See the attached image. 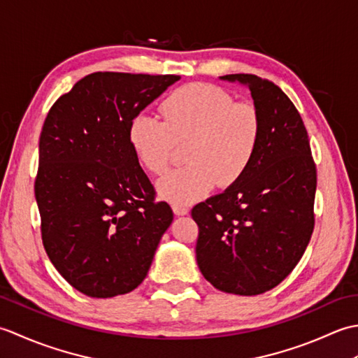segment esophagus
Returning a JSON list of instances; mask_svg holds the SVG:
<instances>
[{
    "label": "esophagus",
    "instance_id": "obj_1",
    "mask_svg": "<svg viewBox=\"0 0 358 358\" xmlns=\"http://www.w3.org/2000/svg\"><path fill=\"white\" fill-rule=\"evenodd\" d=\"M172 210L175 215H187L189 214V209L186 206H183V204H172Z\"/></svg>",
    "mask_w": 358,
    "mask_h": 358
}]
</instances>
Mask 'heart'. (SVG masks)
<instances>
[{
    "instance_id": "heart-1",
    "label": "heart",
    "mask_w": 358,
    "mask_h": 358,
    "mask_svg": "<svg viewBox=\"0 0 358 358\" xmlns=\"http://www.w3.org/2000/svg\"><path fill=\"white\" fill-rule=\"evenodd\" d=\"M163 118L140 112L129 123V144L144 169L163 173L175 143L189 140L181 169L157 183L159 196L173 204H191L212 189L229 187L248 172L262 140V117L254 104L235 103L227 90L192 83L166 96Z\"/></svg>"
}]
</instances>
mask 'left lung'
Wrapping results in <instances>:
<instances>
[{"mask_svg":"<svg viewBox=\"0 0 358 358\" xmlns=\"http://www.w3.org/2000/svg\"><path fill=\"white\" fill-rule=\"evenodd\" d=\"M220 78L249 87L262 140L237 183L192 209L196 263L218 291L258 295L280 285L305 254L314 231L317 171L306 127L283 90L250 73Z\"/></svg>","mask_w":358,"mask_h":358,"instance_id":"1","label":"left lung"}]
</instances>
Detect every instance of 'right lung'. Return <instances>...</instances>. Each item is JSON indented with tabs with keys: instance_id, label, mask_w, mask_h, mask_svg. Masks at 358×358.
<instances>
[{
	"instance_id": "1",
	"label": "right lung",
	"mask_w": 358,
	"mask_h": 358,
	"mask_svg": "<svg viewBox=\"0 0 358 358\" xmlns=\"http://www.w3.org/2000/svg\"><path fill=\"white\" fill-rule=\"evenodd\" d=\"M178 75L95 72L52 106L35 199L52 264L81 294L110 299L146 278L173 214L129 144L136 113Z\"/></svg>"
}]
</instances>
